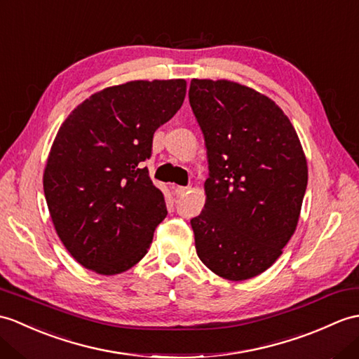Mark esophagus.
<instances>
[{
	"instance_id": "esophagus-1",
	"label": "esophagus",
	"mask_w": 359,
	"mask_h": 359,
	"mask_svg": "<svg viewBox=\"0 0 359 359\" xmlns=\"http://www.w3.org/2000/svg\"><path fill=\"white\" fill-rule=\"evenodd\" d=\"M189 191V187H174V193L177 196H185Z\"/></svg>"
}]
</instances>
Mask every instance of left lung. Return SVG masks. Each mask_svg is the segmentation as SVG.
I'll return each mask as SVG.
<instances>
[{"label":"left lung","instance_id":"left-lung-1","mask_svg":"<svg viewBox=\"0 0 359 359\" xmlns=\"http://www.w3.org/2000/svg\"><path fill=\"white\" fill-rule=\"evenodd\" d=\"M188 96L210 168L205 208L191 220L197 255L222 278L257 277L297 229L307 187L302 142L281 108L254 88L193 79Z\"/></svg>","mask_w":359,"mask_h":359}]
</instances>
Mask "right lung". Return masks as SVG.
I'll use <instances>...</instances> for the list:
<instances>
[{"mask_svg": "<svg viewBox=\"0 0 359 359\" xmlns=\"http://www.w3.org/2000/svg\"><path fill=\"white\" fill-rule=\"evenodd\" d=\"M185 95V79L130 81L91 95L62 122L44 194L57 237L84 268L116 275L148 252L168 211L140 163Z\"/></svg>", "mask_w": 359, "mask_h": 359, "instance_id": "obj_1", "label": "right lung"}]
</instances>
